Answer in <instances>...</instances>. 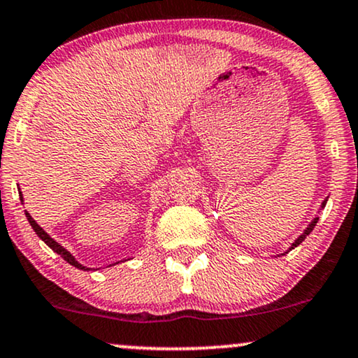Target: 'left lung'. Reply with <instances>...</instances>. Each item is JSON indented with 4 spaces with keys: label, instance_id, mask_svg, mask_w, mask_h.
I'll return each instance as SVG.
<instances>
[{
    "label": "left lung",
    "instance_id": "obj_1",
    "mask_svg": "<svg viewBox=\"0 0 358 358\" xmlns=\"http://www.w3.org/2000/svg\"><path fill=\"white\" fill-rule=\"evenodd\" d=\"M327 201H329V197H327V199H325L324 202H322V206H320L319 213H320V210H322V209H324V207H325V204H327ZM317 222H319V215H315V217L310 220V224H308V226H307L306 229H303V232L301 234V236H299V237H297V239H295V241L292 242V245H290V247H289V250H292V249H295V247H297V245H301V244H302V242H303V241H306V237L308 236V234H310L312 231H314V227H315V224H317ZM289 250H287V252H289ZM287 252H284V254H282V255H285Z\"/></svg>",
    "mask_w": 358,
    "mask_h": 358
}]
</instances>
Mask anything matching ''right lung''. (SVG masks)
<instances>
[{
	"instance_id": "right-lung-1",
	"label": "right lung",
	"mask_w": 358,
	"mask_h": 358,
	"mask_svg": "<svg viewBox=\"0 0 358 358\" xmlns=\"http://www.w3.org/2000/svg\"><path fill=\"white\" fill-rule=\"evenodd\" d=\"M20 196H21V197H20L21 202H23V194H21V191H20ZM24 214H26V219H28V222L31 224V227H33V231L38 234V237L44 242V244H46L48 247H51V249L55 250L56 254H59L61 257H63L68 264H71V266H74L76 268H81V271H90V267H86V266H83V264H79L78 260H76V257H74V255H73L71 252H69L68 249H64V247L61 245L59 242H56L55 239H52L50 234L44 231V229H43L41 226H39L36 220L31 217V215H29L28 213H26V210H24ZM116 264H119V262H116Z\"/></svg>"
}]
</instances>
